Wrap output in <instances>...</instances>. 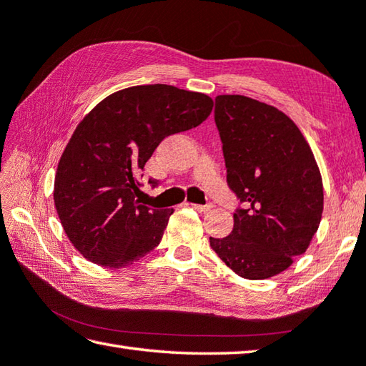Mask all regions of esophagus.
<instances>
[{
  "instance_id": "esophagus-1",
  "label": "esophagus",
  "mask_w": 366,
  "mask_h": 366,
  "mask_svg": "<svg viewBox=\"0 0 366 366\" xmlns=\"http://www.w3.org/2000/svg\"><path fill=\"white\" fill-rule=\"evenodd\" d=\"M192 207L198 212H207L212 207V204L211 203H207V204H192Z\"/></svg>"
}]
</instances>
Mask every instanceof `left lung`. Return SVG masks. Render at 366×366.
I'll return each mask as SVG.
<instances>
[{"mask_svg":"<svg viewBox=\"0 0 366 366\" xmlns=\"http://www.w3.org/2000/svg\"><path fill=\"white\" fill-rule=\"evenodd\" d=\"M214 120L228 187L246 209L233 232L211 247L244 279H267L306 252L324 211L314 154L293 120L274 106L242 95H219Z\"/></svg>","mask_w":366,"mask_h":366,"instance_id":"left-lung-1","label":"left lung"}]
</instances>
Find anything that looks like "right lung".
Returning <instances> with one entry per match:
<instances>
[{
    "instance_id": "obj_1",
    "label": "right lung",
    "mask_w": 366,
    "mask_h": 366,
    "mask_svg": "<svg viewBox=\"0 0 366 366\" xmlns=\"http://www.w3.org/2000/svg\"><path fill=\"white\" fill-rule=\"evenodd\" d=\"M212 106L204 93L136 85L84 117L59 162L54 202L64 233L85 259L124 268L160 244L174 211L139 204L141 173L167 136L198 127Z\"/></svg>"
}]
</instances>
